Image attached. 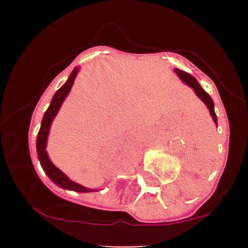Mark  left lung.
Segmentation results:
<instances>
[{"label": "left lung", "instance_id": "obj_1", "mask_svg": "<svg viewBox=\"0 0 248 248\" xmlns=\"http://www.w3.org/2000/svg\"><path fill=\"white\" fill-rule=\"evenodd\" d=\"M175 73L179 76L180 79L182 80L184 82H186L188 86H191L192 89L194 90V92L197 93V96L199 97V98L202 99V102H204L205 104H206V107L209 108V111H210V115L212 116V120H214L215 124H217V116L216 114H215V107H214V101H212L211 97L209 96V94L206 93V92L204 91V90L202 89L201 85L198 84V81L196 80V78H193L191 76V74L186 73V72L184 71H180V69H175Z\"/></svg>", "mask_w": 248, "mask_h": 248}]
</instances>
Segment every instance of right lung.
<instances>
[{"label":"right lung","mask_w":248,"mask_h":248,"mask_svg":"<svg viewBox=\"0 0 248 248\" xmlns=\"http://www.w3.org/2000/svg\"><path fill=\"white\" fill-rule=\"evenodd\" d=\"M78 71H79V68L73 69V72H72V74L69 76L66 84H64L63 86H62L61 89L54 94V97H52L50 107L47 108L46 114H44L43 120H42V126L38 132V137H37V154H38V158L39 161H41V164L42 167H43L44 171L46 172V175L50 177V180L54 181L55 184L59 185V186L62 187V188L72 189V191H76V192H91L89 188H86V187L80 186V185H78L76 182L72 181V180H69L63 172L60 170L59 168H56V167L50 162L49 157H47V154L46 151V139H47V134H49L50 126H51V122L52 120H54V117L56 116L62 102L64 101L67 94H68L69 91H71L72 86H73L74 79H76L78 74Z\"/></svg>","instance_id":"1"}]
</instances>
